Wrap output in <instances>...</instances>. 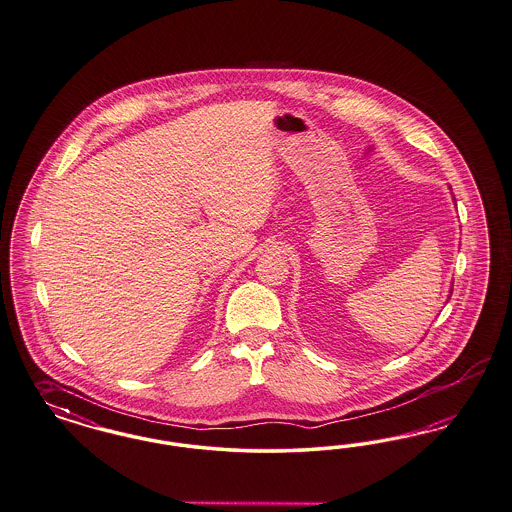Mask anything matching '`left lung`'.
<instances>
[{"mask_svg":"<svg viewBox=\"0 0 512 512\" xmlns=\"http://www.w3.org/2000/svg\"><path fill=\"white\" fill-rule=\"evenodd\" d=\"M454 202H456V200H454Z\"/></svg>","mask_w":512,"mask_h":512,"instance_id":"1","label":"left lung"}]
</instances>
